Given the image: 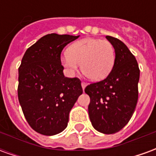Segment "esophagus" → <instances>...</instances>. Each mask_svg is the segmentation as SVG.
Segmentation results:
<instances>
[{
    "mask_svg": "<svg viewBox=\"0 0 156 156\" xmlns=\"http://www.w3.org/2000/svg\"><path fill=\"white\" fill-rule=\"evenodd\" d=\"M81 85H82V88H83V89H84L85 87L87 86V83H85V82H82Z\"/></svg>",
    "mask_w": 156,
    "mask_h": 156,
    "instance_id": "esophagus-1",
    "label": "esophagus"
}]
</instances>
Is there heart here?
I'll return each instance as SVG.
<instances>
[{
  "mask_svg": "<svg viewBox=\"0 0 156 156\" xmlns=\"http://www.w3.org/2000/svg\"><path fill=\"white\" fill-rule=\"evenodd\" d=\"M115 51L110 41L98 38H85L73 43L62 56L61 62L73 74L81 64L83 73L90 80L105 79L113 69Z\"/></svg>",
  "mask_w": 156,
  "mask_h": 156,
  "instance_id": "obj_1",
  "label": "heart"
}]
</instances>
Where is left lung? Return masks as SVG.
<instances>
[{
	"instance_id": "obj_1",
	"label": "left lung",
	"mask_w": 156,
	"mask_h": 156,
	"mask_svg": "<svg viewBox=\"0 0 156 156\" xmlns=\"http://www.w3.org/2000/svg\"><path fill=\"white\" fill-rule=\"evenodd\" d=\"M115 51V65L108 77L85 88L89 96L88 115L92 125L103 134L122 129L134 114L138 101L140 68L127 46L118 38L106 36Z\"/></svg>"
}]
</instances>
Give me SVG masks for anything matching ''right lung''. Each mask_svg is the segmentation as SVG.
<instances>
[{
    "label": "right lung",
    "mask_w": 156,
    "mask_h": 156,
    "mask_svg": "<svg viewBox=\"0 0 156 156\" xmlns=\"http://www.w3.org/2000/svg\"><path fill=\"white\" fill-rule=\"evenodd\" d=\"M79 36L51 33L27 48L18 69L19 103L29 125L54 135L68 126L69 112L83 94L78 78H66L61 52Z\"/></svg>",
    "instance_id": "right-lung-1"
}]
</instances>
